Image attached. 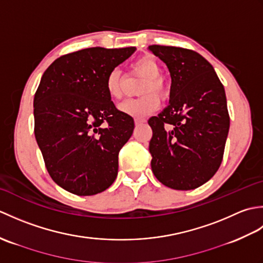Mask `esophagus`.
<instances>
[{"mask_svg": "<svg viewBox=\"0 0 263 263\" xmlns=\"http://www.w3.org/2000/svg\"><path fill=\"white\" fill-rule=\"evenodd\" d=\"M143 123H146V120H142V119H136V120H135V124H136L137 126L143 124Z\"/></svg>", "mask_w": 263, "mask_h": 263, "instance_id": "esophagus-1", "label": "esophagus"}]
</instances>
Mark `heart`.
I'll list each match as a JSON object with an SVG mask.
<instances>
[{"label": "heart", "mask_w": 263, "mask_h": 263, "mask_svg": "<svg viewBox=\"0 0 263 263\" xmlns=\"http://www.w3.org/2000/svg\"><path fill=\"white\" fill-rule=\"evenodd\" d=\"M132 70L136 73L147 77V80L142 82L140 89V93H147L140 98L136 99H126L119 105V109L123 114L132 116V117H144L158 108L159 98L155 93L148 92H157L163 95L165 87L164 82L160 79L159 76L161 73V66L158 60L153 55H143L139 58L135 63L132 64ZM106 91L108 96L119 100L123 96V78L119 69L111 70L106 77L105 80Z\"/></svg>", "instance_id": "b5f03b06"}]
</instances>
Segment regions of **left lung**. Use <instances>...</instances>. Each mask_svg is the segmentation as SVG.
<instances>
[{
  "instance_id": "obj_1",
  "label": "left lung",
  "mask_w": 263,
  "mask_h": 263,
  "mask_svg": "<svg viewBox=\"0 0 263 263\" xmlns=\"http://www.w3.org/2000/svg\"><path fill=\"white\" fill-rule=\"evenodd\" d=\"M148 49L172 78L168 105L148 121L152 170L171 189H197L215 175L224 156L230 130L224 86L197 52L160 45Z\"/></svg>"
}]
</instances>
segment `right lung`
Masks as SVG:
<instances>
[{
	"instance_id": "obj_1",
	"label": "right lung",
	"mask_w": 263,
	"mask_h": 263,
	"mask_svg": "<svg viewBox=\"0 0 263 263\" xmlns=\"http://www.w3.org/2000/svg\"><path fill=\"white\" fill-rule=\"evenodd\" d=\"M136 49H81L44 72L33 98L35 137L49 175L68 192L93 195L115 181L135 122L115 107L105 80Z\"/></svg>"
}]
</instances>
